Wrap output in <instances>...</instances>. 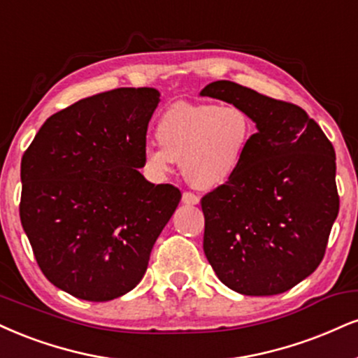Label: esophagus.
Returning <instances> with one entry per match:
<instances>
[{"instance_id": "obj_1", "label": "esophagus", "mask_w": 358, "mask_h": 358, "mask_svg": "<svg viewBox=\"0 0 358 358\" xmlns=\"http://www.w3.org/2000/svg\"><path fill=\"white\" fill-rule=\"evenodd\" d=\"M182 201L185 205H198V203H200V198H198L195 193L185 192L182 195Z\"/></svg>"}]
</instances>
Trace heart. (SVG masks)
<instances>
[{
    "label": "heart",
    "mask_w": 358,
    "mask_h": 358,
    "mask_svg": "<svg viewBox=\"0 0 358 358\" xmlns=\"http://www.w3.org/2000/svg\"><path fill=\"white\" fill-rule=\"evenodd\" d=\"M253 122L238 105L175 103L160 116L157 140L143 146L146 171L165 176L180 162L185 178L201 190L222 187L242 166Z\"/></svg>",
    "instance_id": "b5f03b06"
}]
</instances>
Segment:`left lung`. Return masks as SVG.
Listing matches in <instances>:
<instances>
[{
    "label": "left lung",
    "instance_id": "1",
    "mask_svg": "<svg viewBox=\"0 0 358 358\" xmlns=\"http://www.w3.org/2000/svg\"><path fill=\"white\" fill-rule=\"evenodd\" d=\"M200 96L242 106L257 127L234 178L201 198L205 255L238 294H283L324 258L338 215L334 146L300 106L247 86L213 81Z\"/></svg>",
    "mask_w": 358,
    "mask_h": 358
}]
</instances>
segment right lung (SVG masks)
<instances>
[{
    "instance_id": "obj_1",
    "label": "right lung",
    "mask_w": 358,
    "mask_h": 358,
    "mask_svg": "<svg viewBox=\"0 0 358 358\" xmlns=\"http://www.w3.org/2000/svg\"><path fill=\"white\" fill-rule=\"evenodd\" d=\"M158 103L155 88L83 98L51 115L21 158V225L45 277L76 299L133 290L180 203L178 188L138 171Z\"/></svg>"
}]
</instances>
